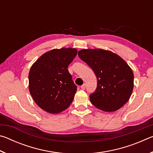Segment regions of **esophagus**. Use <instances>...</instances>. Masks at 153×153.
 Instances as JSON below:
<instances>
[{
	"instance_id": "obj_1",
	"label": "esophagus",
	"mask_w": 153,
	"mask_h": 153,
	"mask_svg": "<svg viewBox=\"0 0 153 153\" xmlns=\"http://www.w3.org/2000/svg\"><path fill=\"white\" fill-rule=\"evenodd\" d=\"M81 88L82 90H85V88H86V84H83L82 86H81Z\"/></svg>"
}]
</instances>
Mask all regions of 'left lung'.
Returning <instances> with one entry per match:
<instances>
[{
	"instance_id": "1",
	"label": "left lung",
	"mask_w": 153,
	"mask_h": 153,
	"mask_svg": "<svg viewBox=\"0 0 153 153\" xmlns=\"http://www.w3.org/2000/svg\"><path fill=\"white\" fill-rule=\"evenodd\" d=\"M78 56L97 78V90L90 95L92 104L105 112L122 107L134 88V74L128 63L117 54L100 48L82 49Z\"/></svg>"
}]
</instances>
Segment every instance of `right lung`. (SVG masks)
<instances>
[{"label":"right lung","mask_w":153,"mask_h":153,"mask_svg":"<svg viewBox=\"0 0 153 153\" xmlns=\"http://www.w3.org/2000/svg\"><path fill=\"white\" fill-rule=\"evenodd\" d=\"M72 48L53 49L40 56L29 72V90L33 100L49 113H59L69 107L77 86L69 73V65L77 55Z\"/></svg>","instance_id":"1"}]
</instances>
